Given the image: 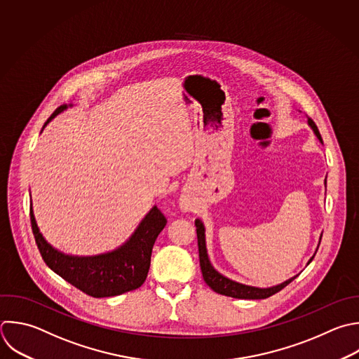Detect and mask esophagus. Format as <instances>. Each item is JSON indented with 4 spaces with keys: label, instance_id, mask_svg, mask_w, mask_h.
Returning a JSON list of instances; mask_svg holds the SVG:
<instances>
[{
    "label": "esophagus",
    "instance_id": "34e87169",
    "mask_svg": "<svg viewBox=\"0 0 359 359\" xmlns=\"http://www.w3.org/2000/svg\"><path fill=\"white\" fill-rule=\"evenodd\" d=\"M182 206H184V209H188V205H187V203H182Z\"/></svg>",
    "mask_w": 359,
    "mask_h": 359
}]
</instances>
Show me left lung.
Wrapping results in <instances>:
<instances>
[{
    "instance_id": "obj_1",
    "label": "left lung",
    "mask_w": 359,
    "mask_h": 359,
    "mask_svg": "<svg viewBox=\"0 0 359 359\" xmlns=\"http://www.w3.org/2000/svg\"><path fill=\"white\" fill-rule=\"evenodd\" d=\"M307 123L310 125V128L313 129L314 135L317 136V139L320 142H323L320 132L316 126V123L309 118ZM195 226H196V236H198V250H199V264H201V271H202V276L206 282V285H209L210 289H213L216 293L224 294V296H230V297H236V299H266L272 294H275L276 292L282 290L285 286H287L296 276L282 282L280 285L272 286V287H255V286H248V285H243L238 282H234L226 276H223L222 273H219L210 264L209 258H208V252H206V243H205V227L203 223L196 219L195 220ZM321 240V237H320ZM318 248V247H317ZM316 255V254H314ZM314 255L309 259L307 264L311 262V259L314 258Z\"/></svg>"
}]
</instances>
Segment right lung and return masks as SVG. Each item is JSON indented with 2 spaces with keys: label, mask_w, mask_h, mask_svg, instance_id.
<instances>
[{
  "label": "right lung",
  "mask_w": 359,
  "mask_h": 359,
  "mask_svg": "<svg viewBox=\"0 0 359 359\" xmlns=\"http://www.w3.org/2000/svg\"><path fill=\"white\" fill-rule=\"evenodd\" d=\"M66 108L67 105L59 107L45 126ZM31 224L41 255L52 271L93 297H109L135 290L144 283L154 241L165 227L167 219L154 206L122 247L94 257L66 255L53 248L39 231L32 206Z\"/></svg>",
  "instance_id": "1"
}]
</instances>
